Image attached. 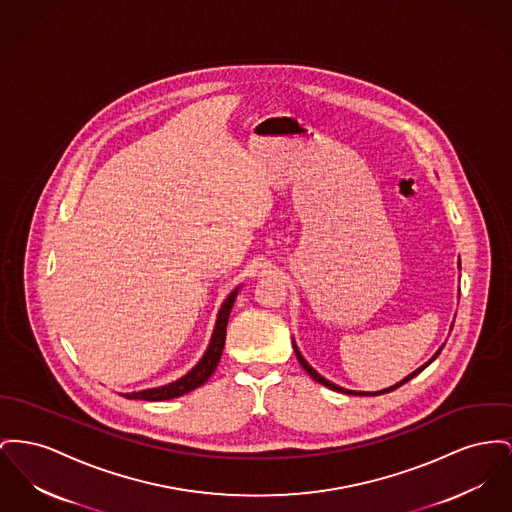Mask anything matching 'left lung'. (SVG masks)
I'll return each instance as SVG.
<instances>
[{
	"label": "left lung",
	"mask_w": 512,
	"mask_h": 512,
	"mask_svg": "<svg viewBox=\"0 0 512 512\" xmlns=\"http://www.w3.org/2000/svg\"><path fill=\"white\" fill-rule=\"evenodd\" d=\"M441 350H443V348H441ZM441 350H439V352H437V354H435V356H433V358H431V360L427 361V363H425V365H421L420 369H416V371H414V373H410V375H408V377H406V379H402V381H400V383H396V385H392V387H389V389H385V391H379V392H358V391H346V389H342V387H338V385H334V383H331V381H327V379H325V377H321V375H319V373H317V371H315V369H313V367H311V365H309V363H307V361L303 360V356H301L300 350H298V348H296V344H294V352H296V358H298V361H300L301 367H303V369H305V371H307V373H309V375H311V379H313V381H317V383H321V385H323V387H329V389H332V391L344 392V394H360V396H379V394H385V392H391V391H394V389H398V387H402V385H404V383H408V381H410V379H412V377H416V375H418V373H421V371H423V369H425V367H427V365H429V363H431V361L435 360V358H437V356H439V354H441Z\"/></svg>",
	"instance_id": "left-lung-1"
}]
</instances>
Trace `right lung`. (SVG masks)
I'll use <instances>...</instances> for the list:
<instances>
[{"mask_svg": "<svg viewBox=\"0 0 512 512\" xmlns=\"http://www.w3.org/2000/svg\"><path fill=\"white\" fill-rule=\"evenodd\" d=\"M236 296H238V290H234L222 303L218 319H216V327L212 332L211 344H209L203 360L199 361L185 377H181L176 383H170V385H164V387H158V389L131 392V394H123V396L125 398H135V400H149V402L170 400V398H178L181 394H187V392L201 387L203 383H207L209 377L214 373L218 361H220V356H222L224 342H226V325H228V317H230V311H232Z\"/></svg>", "mask_w": 512, "mask_h": 512, "instance_id": "1", "label": "right lung"}]
</instances>
